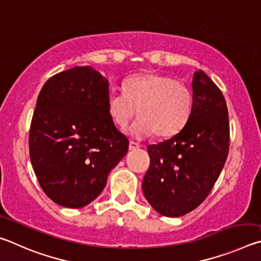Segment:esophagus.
Returning a JSON list of instances; mask_svg holds the SVG:
<instances>
[{"label": "esophagus", "mask_w": 261, "mask_h": 261, "mask_svg": "<svg viewBox=\"0 0 261 261\" xmlns=\"http://www.w3.org/2000/svg\"><path fill=\"white\" fill-rule=\"evenodd\" d=\"M140 147V145L138 143H136V141H130L129 144V149L130 151H136V149H138Z\"/></svg>", "instance_id": "1"}]
</instances>
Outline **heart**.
<instances>
[{"instance_id": "obj_1", "label": "heart", "mask_w": 261, "mask_h": 261, "mask_svg": "<svg viewBox=\"0 0 261 261\" xmlns=\"http://www.w3.org/2000/svg\"><path fill=\"white\" fill-rule=\"evenodd\" d=\"M107 109L120 127L126 126L138 109L139 117L127 130L137 139L152 134L167 138L182 130L189 121L192 92L184 83L166 74L137 73L125 79L123 92H109Z\"/></svg>"}]
</instances>
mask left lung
Wrapping results in <instances>:
<instances>
[{
	"label": "left lung",
	"mask_w": 261,
	"mask_h": 261,
	"mask_svg": "<svg viewBox=\"0 0 261 261\" xmlns=\"http://www.w3.org/2000/svg\"><path fill=\"white\" fill-rule=\"evenodd\" d=\"M147 151L151 165L143 192L158 213L178 218L206 199L227 160L229 120L222 92L202 70L193 73L187 124Z\"/></svg>",
	"instance_id": "8db88e82"
}]
</instances>
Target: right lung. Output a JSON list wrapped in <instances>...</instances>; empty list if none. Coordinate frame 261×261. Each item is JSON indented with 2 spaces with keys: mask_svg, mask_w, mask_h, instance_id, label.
<instances>
[{
  "mask_svg": "<svg viewBox=\"0 0 261 261\" xmlns=\"http://www.w3.org/2000/svg\"><path fill=\"white\" fill-rule=\"evenodd\" d=\"M109 83L92 67L48 79L30 129V158L43 192L57 205L82 208L93 201L129 140L107 109Z\"/></svg>",
  "mask_w": 261,
  "mask_h": 261,
  "instance_id": "right-lung-1",
  "label": "right lung"
}]
</instances>
